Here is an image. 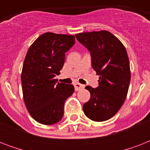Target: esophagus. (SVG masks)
<instances>
[{"instance_id":"esophagus-1","label":"esophagus","mask_w":150,"mask_h":150,"mask_svg":"<svg viewBox=\"0 0 150 150\" xmlns=\"http://www.w3.org/2000/svg\"><path fill=\"white\" fill-rule=\"evenodd\" d=\"M74 86H75V91H79V90H80V89H84V87H85L83 85L80 84V83H79V82L75 83V84H74Z\"/></svg>"}]
</instances>
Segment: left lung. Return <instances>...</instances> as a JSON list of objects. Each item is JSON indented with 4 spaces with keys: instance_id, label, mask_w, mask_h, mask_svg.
Listing matches in <instances>:
<instances>
[{
    "instance_id": "obj_1",
    "label": "left lung",
    "mask_w": 150,
    "mask_h": 150,
    "mask_svg": "<svg viewBox=\"0 0 150 150\" xmlns=\"http://www.w3.org/2000/svg\"><path fill=\"white\" fill-rule=\"evenodd\" d=\"M75 37L90 52L92 67L100 75L98 87H86L91 97L83 105L84 114L94 121H107L117 113L128 94L131 72L126 49L108 31L82 33Z\"/></svg>"
}]
</instances>
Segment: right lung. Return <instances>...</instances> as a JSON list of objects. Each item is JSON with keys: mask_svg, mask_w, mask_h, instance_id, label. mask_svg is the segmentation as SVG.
<instances>
[{"mask_svg": "<svg viewBox=\"0 0 150 150\" xmlns=\"http://www.w3.org/2000/svg\"><path fill=\"white\" fill-rule=\"evenodd\" d=\"M75 43L71 35L46 33L30 46L22 67V86L25 104L37 122L50 125L64 115L65 100L74 93L72 85L60 83L65 53Z\"/></svg>", "mask_w": 150, "mask_h": 150, "instance_id": "right-lung-1", "label": "right lung"}]
</instances>
